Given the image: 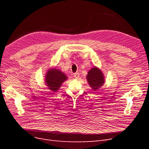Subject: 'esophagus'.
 <instances>
[{"label": "esophagus", "instance_id": "esophagus-1", "mask_svg": "<svg viewBox=\"0 0 149 149\" xmlns=\"http://www.w3.org/2000/svg\"><path fill=\"white\" fill-rule=\"evenodd\" d=\"M74 77L76 78V79H78L79 77V74L78 73H76L74 74Z\"/></svg>", "mask_w": 149, "mask_h": 149}]
</instances>
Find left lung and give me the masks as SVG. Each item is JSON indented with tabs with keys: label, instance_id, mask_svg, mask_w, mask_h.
<instances>
[{
	"label": "left lung",
	"instance_id": "obj_1",
	"mask_svg": "<svg viewBox=\"0 0 149 149\" xmlns=\"http://www.w3.org/2000/svg\"><path fill=\"white\" fill-rule=\"evenodd\" d=\"M87 81L93 91L100 89L105 83L104 76L99 68L94 66L88 72Z\"/></svg>",
	"mask_w": 149,
	"mask_h": 149
}]
</instances>
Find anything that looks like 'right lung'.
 Listing matches in <instances>:
<instances>
[{
  "label": "right lung",
  "mask_w": 149,
  "mask_h": 149,
  "mask_svg": "<svg viewBox=\"0 0 149 149\" xmlns=\"http://www.w3.org/2000/svg\"><path fill=\"white\" fill-rule=\"evenodd\" d=\"M45 78V83L48 89L54 93L59 90L62 84L68 79L67 76L63 72L56 69L55 68L49 69Z\"/></svg>",
  "instance_id": "right-lung-1"
}]
</instances>
